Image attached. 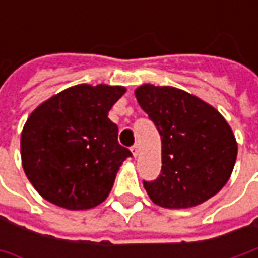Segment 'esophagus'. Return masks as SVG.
<instances>
[{"label":"esophagus","mask_w":258,"mask_h":258,"mask_svg":"<svg viewBox=\"0 0 258 258\" xmlns=\"http://www.w3.org/2000/svg\"><path fill=\"white\" fill-rule=\"evenodd\" d=\"M131 151H132V155H134L135 158H136V156L139 155V146H138V145H134Z\"/></svg>","instance_id":"34e87169"}]
</instances>
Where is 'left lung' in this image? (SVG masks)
Wrapping results in <instances>:
<instances>
[{
  "label": "left lung",
  "mask_w": 258,
  "mask_h": 258,
  "mask_svg": "<svg viewBox=\"0 0 258 258\" xmlns=\"http://www.w3.org/2000/svg\"><path fill=\"white\" fill-rule=\"evenodd\" d=\"M135 96L162 142L161 175L144 182L152 203L169 210L191 208L220 192L237 159V141L223 114L171 86L142 85Z\"/></svg>",
  "instance_id": "obj_1"
}]
</instances>
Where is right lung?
I'll use <instances>...</instances> for the list:
<instances>
[{
    "label": "right lung",
    "instance_id": "right-lung-1",
    "mask_svg": "<svg viewBox=\"0 0 258 258\" xmlns=\"http://www.w3.org/2000/svg\"><path fill=\"white\" fill-rule=\"evenodd\" d=\"M123 86L77 85L51 96L28 116L21 132V162L28 181L48 203L90 210L112 191L131 151L117 142L107 117Z\"/></svg>",
    "mask_w": 258,
    "mask_h": 258
}]
</instances>
